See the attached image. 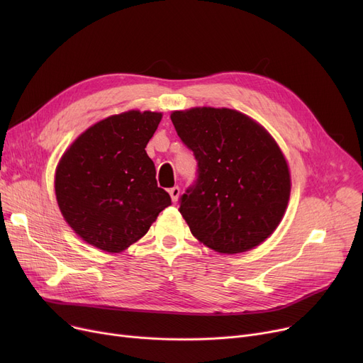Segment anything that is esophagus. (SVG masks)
<instances>
[{"label":"esophagus","instance_id":"34e87169","mask_svg":"<svg viewBox=\"0 0 363 363\" xmlns=\"http://www.w3.org/2000/svg\"><path fill=\"white\" fill-rule=\"evenodd\" d=\"M169 194H170V199H172V201L177 203V201H178V199H179V194H181V188H179V186H174V188H170V189H169Z\"/></svg>","mask_w":363,"mask_h":363}]
</instances>
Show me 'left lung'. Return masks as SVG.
Returning <instances> with one entry per match:
<instances>
[{
    "label": "left lung",
    "instance_id": "left-lung-1",
    "mask_svg": "<svg viewBox=\"0 0 363 363\" xmlns=\"http://www.w3.org/2000/svg\"><path fill=\"white\" fill-rule=\"evenodd\" d=\"M199 162L197 184L181 197L191 234L220 255L249 252L269 238L287 211L291 177L271 133L226 107L170 113Z\"/></svg>",
    "mask_w": 363,
    "mask_h": 363
}]
</instances>
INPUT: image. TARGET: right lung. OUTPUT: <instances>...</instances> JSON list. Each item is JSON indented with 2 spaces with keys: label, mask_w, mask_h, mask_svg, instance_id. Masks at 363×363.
Masks as SVG:
<instances>
[{
  "label": "right lung",
  "mask_w": 363,
  "mask_h": 363,
  "mask_svg": "<svg viewBox=\"0 0 363 363\" xmlns=\"http://www.w3.org/2000/svg\"><path fill=\"white\" fill-rule=\"evenodd\" d=\"M162 118L150 110L111 114L84 130L59 160L57 204L73 233L95 249L122 253L170 206L145 151Z\"/></svg>",
  "instance_id": "obj_1"
}]
</instances>
